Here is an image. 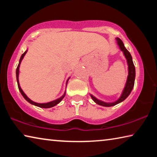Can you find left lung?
I'll return each mask as SVG.
<instances>
[{"mask_svg":"<svg viewBox=\"0 0 157 157\" xmlns=\"http://www.w3.org/2000/svg\"><path fill=\"white\" fill-rule=\"evenodd\" d=\"M116 41L117 43H118L119 47H120L121 50L123 52L124 56H125L127 61V63H128V77H127V82L125 84V87L123 91V94H122L121 96L120 97L119 99L116 101L114 102H111V103H107V102H104L102 101H100L99 100H98L97 98H95L94 96H93L92 95H91V98L94 101L95 103H97L98 105H101V106H104V107H112V106L116 105L118 103H120L121 102H123L124 100H125L126 98L128 97V95L130 94L132 90L133 89V87L134 86V80H135V75H136V73H135V67L134 65V63H133L132 61V55L130 54L129 52L127 50L125 47L124 46L123 42L121 41V39L119 38H116Z\"/></svg>","mask_w":157,"mask_h":157,"instance_id":"obj_1","label":"left lung"}]
</instances>
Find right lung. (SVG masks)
Returning <instances> with one entry per match:
<instances>
[{"label":"right lung","instance_id":"obj_1","mask_svg":"<svg viewBox=\"0 0 157 157\" xmlns=\"http://www.w3.org/2000/svg\"><path fill=\"white\" fill-rule=\"evenodd\" d=\"M28 52V50H26V51H25L24 53H23V54L22 55H21V58H20V60H19V63H18V65L17 68V71H16V75H17V84H18V89H19L21 94V95H23V98H24L26 100H27L28 102H30V104H32V105H35V106H37V107H41V108H50V107H54V106L57 105L58 104V103H59V102H61V101L62 100L63 98H64V96H65L66 92L64 93V94H63L61 98H58V99L55 100L51 101V102H47V103H36V102H33V100H31L30 99V98H28L27 95H26L24 94V92L23 91V90L21 89V88L20 85H19V82H18V73H19V66H20L21 61H22L23 57L25 56V55L26 54V52ZM68 80H67V82H66V84H67Z\"/></svg>","mask_w":157,"mask_h":157}]
</instances>
